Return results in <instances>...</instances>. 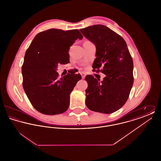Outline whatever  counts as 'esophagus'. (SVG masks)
Here are the masks:
<instances>
[{
	"label": "esophagus",
	"mask_w": 161,
	"mask_h": 161,
	"mask_svg": "<svg viewBox=\"0 0 161 161\" xmlns=\"http://www.w3.org/2000/svg\"><path fill=\"white\" fill-rule=\"evenodd\" d=\"M81 77H82V78L84 79L85 77H86V74L84 73V72H81Z\"/></svg>",
	"instance_id": "1"
}]
</instances>
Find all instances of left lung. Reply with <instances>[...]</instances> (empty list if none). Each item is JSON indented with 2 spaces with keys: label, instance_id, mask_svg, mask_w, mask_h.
I'll use <instances>...</instances> for the list:
<instances>
[{
  "label": "left lung",
  "instance_id": "left-lung-1",
  "mask_svg": "<svg viewBox=\"0 0 161 161\" xmlns=\"http://www.w3.org/2000/svg\"><path fill=\"white\" fill-rule=\"evenodd\" d=\"M80 31L96 47V58L92 66L94 71L106 75L101 82L91 75L86 77L88 84L86 104L94 112L114 113L125 104L133 84V63L126 42L103 25Z\"/></svg>",
  "mask_w": 161,
  "mask_h": 161
}]
</instances>
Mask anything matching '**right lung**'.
I'll list each match as a JSON object with an SVG mask.
<instances>
[{"label":"right lung","instance_id":"obj_1","mask_svg":"<svg viewBox=\"0 0 161 161\" xmlns=\"http://www.w3.org/2000/svg\"><path fill=\"white\" fill-rule=\"evenodd\" d=\"M83 36L78 30L50 29L37 34L26 50L22 66L23 89L32 105L45 115L63 114L70 94L81 79L75 71L58 78V63L69 61V48Z\"/></svg>","mask_w":161,"mask_h":161}]
</instances>
